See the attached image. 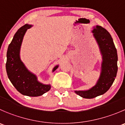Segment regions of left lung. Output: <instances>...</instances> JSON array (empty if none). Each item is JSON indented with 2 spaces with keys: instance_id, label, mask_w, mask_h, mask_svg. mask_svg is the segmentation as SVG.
Returning <instances> with one entry per match:
<instances>
[{
  "instance_id": "obj_1",
  "label": "left lung",
  "mask_w": 125,
  "mask_h": 125,
  "mask_svg": "<svg viewBox=\"0 0 125 125\" xmlns=\"http://www.w3.org/2000/svg\"><path fill=\"white\" fill-rule=\"evenodd\" d=\"M92 33L102 55V63L100 78L95 86L85 91H75L83 98L91 99L103 95L110 88L117 73V49L108 31L100 25L93 27Z\"/></svg>"
}]
</instances>
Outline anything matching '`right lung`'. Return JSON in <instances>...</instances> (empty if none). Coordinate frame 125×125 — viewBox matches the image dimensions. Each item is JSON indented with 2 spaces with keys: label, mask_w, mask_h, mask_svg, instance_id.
<instances>
[{
  "label": "right lung",
  "mask_w": 125,
  "mask_h": 125,
  "mask_svg": "<svg viewBox=\"0 0 125 125\" xmlns=\"http://www.w3.org/2000/svg\"><path fill=\"white\" fill-rule=\"evenodd\" d=\"M32 26L25 24L14 34L7 50L6 70L10 81L19 93L29 96H38L48 92L51 85L40 82L37 76L26 68L19 55L23 37L27 30ZM58 67L59 65L55 66L52 71Z\"/></svg>",
  "instance_id": "1"
}]
</instances>
